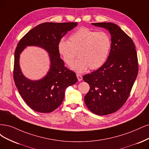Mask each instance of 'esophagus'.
Segmentation results:
<instances>
[{
    "instance_id": "obj_1",
    "label": "esophagus",
    "mask_w": 149,
    "mask_h": 149,
    "mask_svg": "<svg viewBox=\"0 0 149 149\" xmlns=\"http://www.w3.org/2000/svg\"><path fill=\"white\" fill-rule=\"evenodd\" d=\"M77 79H78V80L80 81H81V80H82V76H81V75L79 74H77Z\"/></svg>"
}]
</instances>
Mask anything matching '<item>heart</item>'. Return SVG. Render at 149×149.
I'll use <instances>...</instances> for the list:
<instances>
[{
  "label": "heart",
  "mask_w": 149,
  "mask_h": 149,
  "mask_svg": "<svg viewBox=\"0 0 149 149\" xmlns=\"http://www.w3.org/2000/svg\"><path fill=\"white\" fill-rule=\"evenodd\" d=\"M111 46V38L107 33L81 27L69 36V41L61 39L57 49L69 66L78 56L79 59L72 68L77 72H83L88 68L95 70L102 67L108 58Z\"/></svg>",
  "instance_id": "heart-1"
}]
</instances>
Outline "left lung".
Returning a JSON list of instances; mask_svg holds the SVG:
<instances>
[{
  "label": "left lung",
  "mask_w": 149,
  "mask_h": 149,
  "mask_svg": "<svg viewBox=\"0 0 149 149\" xmlns=\"http://www.w3.org/2000/svg\"><path fill=\"white\" fill-rule=\"evenodd\" d=\"M92 25L109 30L111 46L106 62L98 70L84 75V80L90 85L84 100L92 113L107 115L121 108L130 95L138 74L137 55L131 38L116 24Z\"/></svg>",
  "instance_id": "obj_1"
}]
</instances>
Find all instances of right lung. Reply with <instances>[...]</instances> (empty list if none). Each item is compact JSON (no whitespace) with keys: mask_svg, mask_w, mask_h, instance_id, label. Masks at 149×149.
Segmentation results:
<instances>
[{"mask_svg":"<svg viewBox=\"0 0 149 149\" xmlns=\"http://www.w3.org/2000/svg\"><path fill=\"white\" fill-rule=\"evenodd\" d=\"M77 25L76 22L43 23L28 31L18 43L14 57L13 80L22 98L37 112L54 111L63 102L65 88L77 81L75 73L65 66L57 49L61 38ZM27 45L41 47L50 54L51 68L40 81L27 79L20 70L19 56Z\"/></svg>","mask_w":149,"mask_h":149,"instance_id":"1","label":"right lung"}]
</instances>
